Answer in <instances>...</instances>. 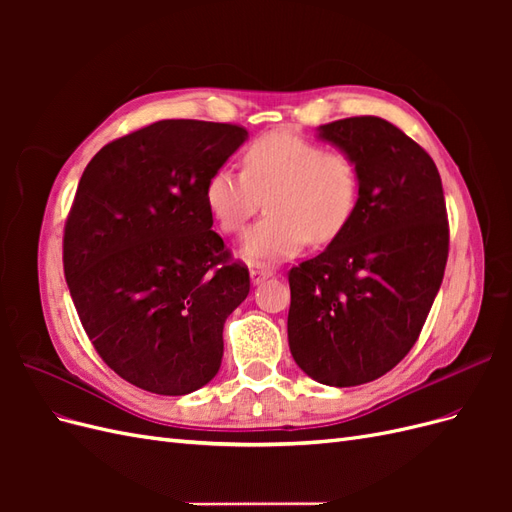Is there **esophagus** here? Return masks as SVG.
Returning <instances> with one entry per match:
<instances>
[{
  "mask_svg": "<svg viewBox=\"0 0 512 512\" xmlns=\"http://www.w3.org/2000/svg\"><path fill=\"white\" fill-rule=\"evenodd\" d=\"M271 275H273V271L267 269L265 265H252V269H250V277L254 284H260L262 280H267V277H271Z\"/></svg>",
  "mask_w": 512,
  "mask_h": 512,
  "instance_id": "obj_1",
  "label": "esophagus"
}]
</instances>
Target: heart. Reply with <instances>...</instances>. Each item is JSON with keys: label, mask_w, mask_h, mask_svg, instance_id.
Wrapping results in <instances>:
<instances>
[{"label": "heart", "mask_w": 512, "mask_h": 512, "mask_svg": "<svg viewBox=\"0 0 512 512\" xmlns=\"http://www.w3.org/2000/svg\"><path fill=\"white\" fill-rule=\"evenodd\" d=\"M359 185V166L348 151L273 132L245 149L241 173L226 166L215 170L207 205L222 232L239 235L265 198L267 215L241 243L247 262L265 265L297 254L305 241H335L352 220Z\"/></svg>", "instance_id": "b5f03b06"}]
</instances>
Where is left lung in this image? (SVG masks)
Segmentation results:
<instances>
[{
	"label": "left lung",
	"instance_id": "obj_1",
	"mask_svg": "<svg viewBox=\"0 0 512 512\" xmlns=\"http://www.w3.org/2000/svg\"><path fill=\"white\" fill-rule=\"evenodd\" d=\"M359 166L346 230L288 273V344L309 378L359 386L391 371L421 335L448 258L442 179L391 121L348 117L318 128Z\"/></svg>",
	"mask_w": 512,
	"mask_h": 512
}]
</instances>
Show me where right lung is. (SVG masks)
I'll list each match as a JSON object with an SVG mask.
<instances>
[{
	"label": "right lung",
	"mask_w": 512,
	"mask_h": 512,
	"mask_svg": "<svg viewBox=\"0 0 512 512\" xmlns=\"http://www.w3.org/2000/svg\"><path fill=\"white\" fill-rule=\"evenodd\" d=\"M247 130L164 119L104 145L76 188L64 273L102 361L156 395H188L222 365L224 322L250 292L207 205Z\"/></svg>",
	"instance_id": "1"
}]
</instances>
